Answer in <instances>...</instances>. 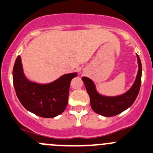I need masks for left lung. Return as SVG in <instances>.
I'll list each match as a JSON object with an SVG mask.
<instances>
[{"mask_svg":"<svg viewBox=\"0 0 153 153\" xmlns=\"http://www.w3.org/2000/svg\"><path fill=\"white\" fill-rule=\"evenodd\" d=\"M137 62L139 65L137 75L131 88L125 94L116 97H105L99 94L95 89L94 84L89 78H82L85 88L90 97V104L95 113L104 116H113L121 113L133 104L139 93L141 84L142 65L138 55Z\"/></svg>","mask_w":153,"mask_h":153,"instance_id":"obj_1","label":"left lung"}]
</instances>
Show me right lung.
Segmentation results:
<instances>
[{
    "label": "right lung",
    "instance_id": "right-lung-1",
    "mask_svg": "<svg viewBox=\"0 0 153 153\" xmlns=\"http://www.w3.org/2000/svg\"><path fill=\"white\" fill-rule=\"evenodd\" d=\"M76 73L65 74L49 84L30 82L25 76L19 56L13 70V80L16 94L23 107L28 111L43 118L59 116L68 102L70 83Z\"/></svg>",
    "mask_w": 153,
    "mask_h": 153
}]
</instances>
